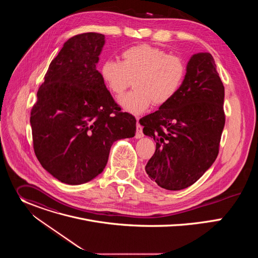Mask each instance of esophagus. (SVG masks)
I'll return each mask as SVG.
<instances>
[{"label": "esophagus", "mask_w": 258, "mask_h": 258, "mask_svg": "<svg viewBox=\"0 0 258 258\" xmlns=\"http://www.w3.org/2000/svg\"><path fill=\"white\" fill-rule=\"evenodd\" d=\"M136 139H141L144 137V134H143V128H142V125L137 122V130H136Z\"/></svg>", "instance_id": "obj_1"}]
</instances>
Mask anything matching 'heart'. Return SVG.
<instances>
[{"mask_svg": "<svg viewBox=\"0 0 258 258\" xmlns=\"http://www.w3.org/2000/svg\"><path fill=\"white\" fill-rule=\"evenodd\" d=\"M186 62L150 45H137L122 51L121 62L106 60L101 79L114 97L120 98L135 84V90L120 100L127 112L140 114L153 103L162 106L179 91L186 77Z\"/></svg>", "mask_w": 258, "mask_h": 258, "instance_id": "b5f03b06", "label": "heart"}]
</instances>
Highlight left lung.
Segmentation results:
<instances>
[{"mask_svg":"<svg viewBox=\"0 0 258 258\" xmlns=\"http://www.w3.org/2000/svg\"><path fill=\"white\" fill-rule=\"evenodd\" d=\"M224 99L225 87L213 57L198 53L188 62L176 95L140 119L144 135L156 142L145 170L159 187L188 188L215 161L226 122Z\"/></svg>","mask_w":258,"mask_h":258,"instance_id":"obj_1","label":"left lung"}]
</instances>
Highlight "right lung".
<instances>
[{"label":"right lung","instance_id":"add662e5","mask_svg":"<svg viewBox=\"0 0 258 258\" xmlns=\"http://www.w3.org/2000/svg\"><path fill=\"white\" fill-rule=\"evenodd\" d=\"M105 35L66 41L49 65L30 111L36 158L68 185L90 181L105 168L113 142L133 138L136 118L114 101L96 68Z\"/></svg>","mask_w":258,"mask_h":258}]
</instances>
